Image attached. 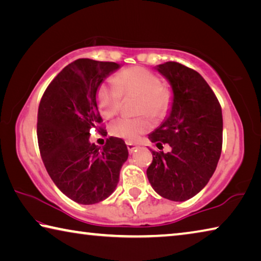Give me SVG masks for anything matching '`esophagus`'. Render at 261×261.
I'll return each instance as SVG.
<instances>
[{
	"label": "esophagus",
	"instance_id": "34e87169",
	"mask_svg": "<svg viewBox=\"0 0 261 261\" xmlns=\"http://www.w3.org/2000/svg\"><path fill=\"white\" fill-rule=\"evenodd\" d=\"M126 146H127V151H129V153H134L137 148H138L139 146L138 145H136V144H134V143H126Z\"/></svg>",
	"mask_w": 261,
	"mask_h": 261
}]
</instances>
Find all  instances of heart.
Here are the masks:
<instances>
[{
  "label": "heart",
  "instance_id": "obj_1",
  "mask_svg": "<svg viewBox=\"0 0 261 261\" xmlns=\"http://www.w3.org/2000/svg\"><path fill=\"white\" fill-rule=\"evenodd\" d=\"M125 96L139 95L138 113L140 116H123L110 124V134L127 141H136L152 127V120H162L169 114L174 102L173 90L152 70L131 67L122 70L115 81L101 83L96 90V103L105 117H113L120 113Z\"/></svg>",
  "mask_w": 261,
  "mask_h": 261
}]
</instances>
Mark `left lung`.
I'll use <instances>...</instances> for the list:
<instances>
[{
	"label": "left lung",
	"instance_id": "left-lung-1",
	"mask_svg": "<svg viewBox=\"0 0 261 261\" xmlns=\"http://www.w3.org/2000/svg\"><path fill=\"white\" fill-rule=\"evenodd\" d=\"M156 70L169 81L174 102L169 117L148 135L158 147L152 151L147 178L161 197L184 201L204 189L222 151V110L218 98L199 73L178 62H166Z\"/></svg>",
	"mask_w": 261,
	"mask_h": 261
}]
</instances>
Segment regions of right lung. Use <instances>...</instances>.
Segmentation results:
<instances>
[{
    "mask_svg": "<svg viewBox=\"0 0 261 261\" xmlns=\"http://www.w3.org/2000/svg\"><path fill=\"white\" fill-rule=\"evenodd\" d=\"M120 65L79 59L53 79L40 100L37 136L40 155L55 185L70 199L92 205L108 198L127 159L124 140L109 137L101 148L91 129L102 130L96 90Z\"/></svg>",
    "mask_w": 261,
    "mask_h": 261,
    "instance_id": "obj_1",
    "label": "right lung"
}]
</instances>
